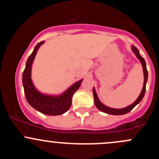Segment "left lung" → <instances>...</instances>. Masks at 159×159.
I'll use <instances>...</instances> for the list:
<instances>
[{
	"instance_id": "1",
	"label": "left lung",
	"mask_w": 159,
	"mask_h": 159,
	"mask_svg": "<svg viewBox=\"0 0 159 159\" xmlns=\"http://www.w3.org/2000/svg\"><path fill=\"white\" fill-rule=\"evenodd\" d=\"M131 50L134 52V54H135L136 57H138L139 61H140L141 64L142 65V68H143V73H144V84H143V88H142V92L139 94V98L136 99V101H134L131 105H129V106L125 107V108H112L110 107L106 106V105H104L100 100H99L98 97V94L96 93L95 89L93 88V94H94V104H95L96 108L98 110H100L101 111H103L105 113L109 114V115H125V114L129 113L130 111H131L141 101L143 98L144 95H145V89H146V83L148 81V70L146 68V63L145 61V59L141 56V54H139V50L134 46H131Z\"/></svg>"
}]
</instances>
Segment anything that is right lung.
Instances as JSON below:
<instances>
[{
	"label": "right lung",
	"instance_id": "add662e5",
	"mask_svg": "<svg viewBox=\"0 0 159 159\" xmlns=\"http://www.w3.org/2000/svg\"><path fill=\"white\" fill-rule=\"evenodd\" d=\"M44 41L38 43L33 52L28 57L25 69L22 75L25 94L27 101L31 107L41 113L47 115H60L65 113L71 105L72 96L79 89L83 79L74 83L65 91L59 95H50L40 92L34 85L31 79V68L38 49Z\"/></svg>",
	"mask_w": 159,
	"mask_h": 159
}]
</instances>
